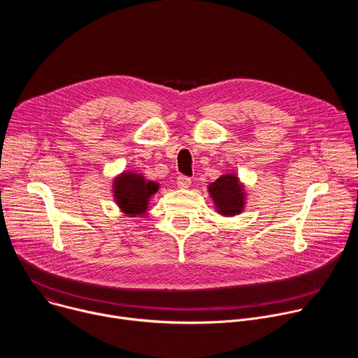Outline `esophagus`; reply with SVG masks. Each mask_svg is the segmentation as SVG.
Segmentation results:
<instances>
[{
  "label": "esophagus",
  "mask_w": 358,
  "mask_h": 358,
  "mask_svg": "<svg viewBox=\"0 0 358 358\" xmlns=\"http://www.w3.org/2000/svg\"><path fill=\"white\" fill-rule=\"evenodd\" d=\"M177 184H178L180 188L185 189V188H188L191 185V178L185 177V176H178L177 177Z\"/></svg>",
  "instance_id": "obj_1"
}]
</instances>
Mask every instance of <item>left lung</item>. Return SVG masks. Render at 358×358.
<instances>
[{"instance_id": "left-lung-1", "label": "left lung", "mask_w": 358, "mask_h": 358, "mask_svg": "<svg viewBox=\"0 0 358 358\" xmlns=\"http://www.w3.org/2000/svg\"><path fill=\"white\" fill-rule=\"evenodd\" d=\"M208 192L220 215L235 217L245 208L246 191L239 177L234 173L224 174L208 185Z\"/></svg>"}]
</instances>
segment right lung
Masks as SVG:
<instances>
[{
    "instance_id": "add662e5",
    "label": "right lung",
    "mask_w": 358,
    "mask_h": 358,
    "mask_svg": "<svg viewBox=\"0 0 358 358\" xmlns=\"http://www.w3.org/2000/svg\"><path fill=\"white\" fill-rule=\"evenodd\" d=\"M159 187V182L145 180L138 173L123 171L113 180L115 202L127 217H145L150 198Z\"/></svg>"
}]
</instances>
